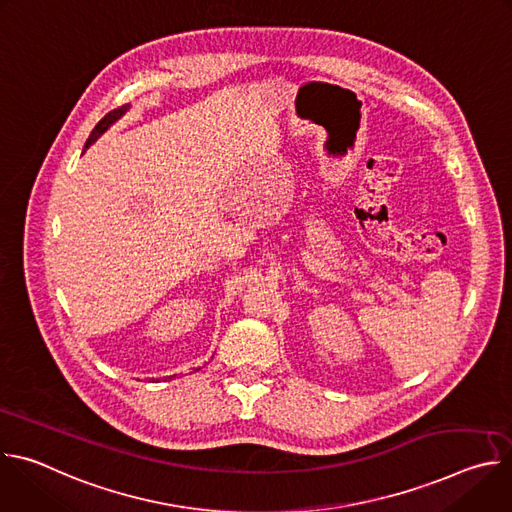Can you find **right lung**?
Listing matches in <instances>:
<instances>
[{
  "instance_id": "obj_1",
  "label": "right lung",
  "mask_w": 512,
  "mask_h": 512,
  "mask_svg": "<svg viewBox=\"0 0 512 512\" xmlns=\"http://www.w3.org/2000/svg\"><path fill=\"white\" fill-rule=\"evenodd\" d=\"M129 109V105H123V107H117V109H113V111H109L97 125H95V129L91 131V135H89V139H87V143H85V148H89V145H93L119 117H123L125 115V111Z\"/></svg>"
}]
</instances>
